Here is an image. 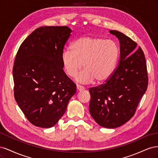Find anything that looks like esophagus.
I'll list each match as a JSON object with an SVG mask.
<instances>
[{"instance_id": "34e87169", "label": "esophagus", "mask_w": 158, "mask_h": 158, "mask_svg": "<svg viewBox=\"0 0 158 158\" xmlns=\"http://www.w3.org/2000/svg\"><path fill=\"white\" fill-rule=\"evenodd\" d=\"M76 89H77V91H82V90H84L85 88H84V87L82 86V85L77 84V85H76Z\"/></svg>"}]
</instances>
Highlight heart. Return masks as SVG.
Here are the masks:
<instances>
[{
  "label": "heart",
  "mask_w": 158,
  "mask_h": 158,
  "mask_svg": "<svg viewBox=\"0 0 158 158\" xmlns=\"http://www.w3.org/2000/svg\"><path fill=\"white\" fill-rule=\"evenodd\" d=\"M70 48L62 52L63 69L66 74L73 77L83 66L84 69L76 75V80L84 84L107 81L115 70L120 55L115 41L91 35L78 38Z\"/></svg>",
  "instance_id": "b5f03b06"
}]
</instances>
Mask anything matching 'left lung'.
Wrapping results in <instances>:
<instances>
[{"label": "left lung", "instance_id": "1", "mask_svg": "<svg viewBox=\"0 0 158 158\" xmlns=\"http://www.w3.org/2000/svg\"><path fill=\"white\" fill-rule=\"evenodd\" d=\"M120 43V59L106 82L89 89V110L98 125L113 128L128 121L147 89L148 78L144 52L124 33L110 30Z\"/></svg>", "mask_w": 158, "mask_h": 158}]
</instances>
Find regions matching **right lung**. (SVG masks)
I'll list each match as a JSON object with an SVG mask.
<instances>
[{"instance_id":"1","label":"right lung","mask_w":158,"mask_h":158,"mask_svg":"<svg viewBox=\"0 0 158 158\" xmlns=\"http://www.w3.org/2000/svg\"><path fill=\"white\" fill-rule=\"evenodd\" d=\"M72 30L44 26L27 36L13 67L14 98L32 125L51 128L66 111L76 85L65 74L61 61Z\"/></svg>"}]
</instances>
